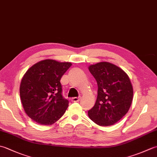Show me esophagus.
<instances>
[{
	"label": "esophagus",
	"instance_id": "1",
	"mask_svg": "<svg viewBox=\"0 0 157 157\" xmlns=\"http://www.w3.org/2000/svg\"><path fill=\"white\" fill-rule=\"evenodd\" d=\"M80 99H81V97H74V98H72L71 101L74 102H78V101H79V100Z\"/></svg>",
	"mask_w": 157,
	"mask_h": 157
}]
</instances>
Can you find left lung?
<instances>
[{"mask_svg":"<svg viewBox=\"0 0 157 157\" xmlns=\"http://www.w3.org/2000/svg\"><path fill=\"white\" fill-rule=\"evenodd\" d=\"M98 84L94 106L89 110L90 119L100 126L114 125L131 106L134 90L128 74L117 65L100 62L88 67Z\"/></svg>","mask_w":157,"mask_h":157,"instance_id":"left-lung-1","label":"left lung"}]
</instances>
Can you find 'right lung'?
<instances>
[{"mask_svg": "<svg viewBox=\"0 0 157 157\" xmlns=\"http://www.w3.org/2000/svg\"><path fill=\"white\" fill-rule=\"evenodd\" d=\"M71 65L45 59L25 72L20 84V97L25 113L35 122L51 125L65 113L69 101L63 97L60 80Z\"/></svg>", "mask_w": 157, "mask_h": 157, "instance_id": "add662e5", "label": "right lung"}]
</instances>
